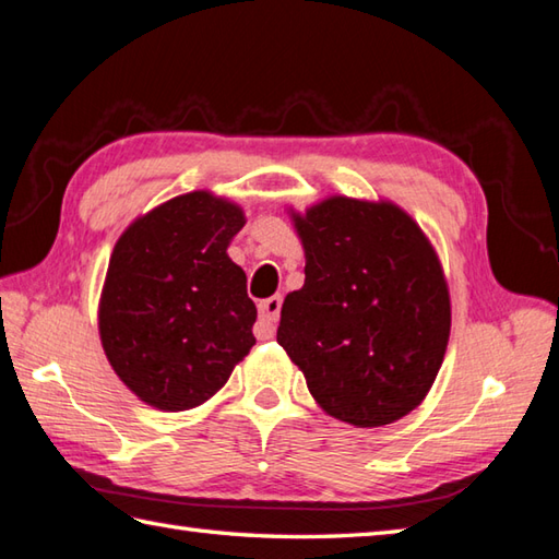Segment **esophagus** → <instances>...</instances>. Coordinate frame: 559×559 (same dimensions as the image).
I'll list each match as a JSON object with an SVG mask.
<instances>
[{
	"label": "esophagus",
	"instance_id": "1",
	"mask_svg": "<svg viewBox=\"0 0 559 559\" xmlns=\"http://www.w3.org/2000/svg\"><path fill=\"white\" fill-rule=\"evenodd\" d=\"M281 317V295H273L259 302V322L254 326V334L259 341H269L276 334V322Z\"/></svg>",
	"mask_w": 559,
	"mask_h": 559
}]
</instances>
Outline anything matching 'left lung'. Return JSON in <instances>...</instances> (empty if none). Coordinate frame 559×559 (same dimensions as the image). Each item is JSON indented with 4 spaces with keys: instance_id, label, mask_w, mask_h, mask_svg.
Returning <instances> with one entry per match:
<instances>
[{
    "instance_id": "obj_1",
    "label": "left lung",
    "mask_w": 559,
    "mask_h": 559,
    "mask_svg": "<svg viewBox=\"0 0 559 559\" xmlns=\"http://www.w3.org/2000/svg\"><path fill=\"white\" fill-rule=\"evenodd\" d=\"M290 218L305 286L278 343L331 418L382 427L418 408L442 367L451 300L432 242L394 201L329 197Z\"/></svg>"
}]
</instances>
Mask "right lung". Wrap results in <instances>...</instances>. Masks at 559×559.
Segmentation results:
<instances>
[{
  "label": "right lung",
  "instance_id": "right-lung-1",
  "mask_svg": "<svg viewBox=\"0 0 559 559\" xmlns=\"http://www.w3.org/2000/svg\"><path fill=\"white\" fill-rule=\"evenodd\" d=\"M242 225L235 201L199 189L151 209L117 240L98 305L100 343L148 406H201L257 343L247 276L228 257Z\"/></svg>",
  "mask_w": 559,
  "mask_h": 559
}]
</instances>
